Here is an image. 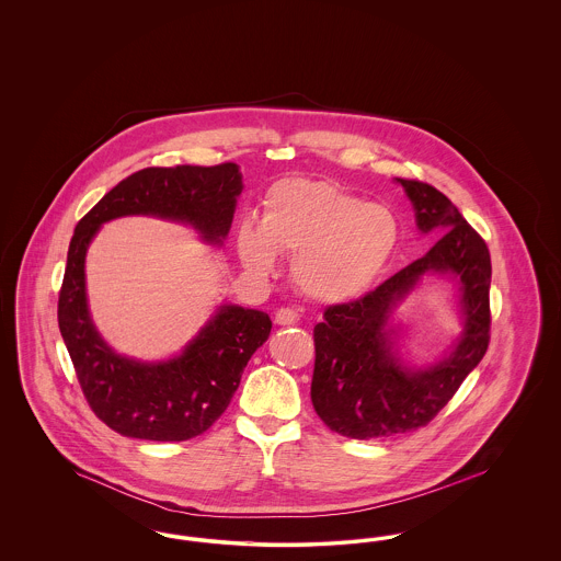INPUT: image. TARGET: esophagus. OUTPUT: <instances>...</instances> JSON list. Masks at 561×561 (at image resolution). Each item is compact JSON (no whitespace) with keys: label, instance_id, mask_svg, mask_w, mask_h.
Instances as JSON below:
<instances>
[{"label":"esophagus","instance_id":"1","mask_svg":"<svg viewBox=\"0 0 561 561\" xmlns=\"http://www.w3.org/2000/svg\"><path fill=\"white\" fill-rule=\"evenodd\" d=\"M298 311L296 309H290V307H282V309H277V313H275V323L277 325H294L296 321H298Z\"/></svg>","mask_w":561,"mask_h":561}]
</instances>
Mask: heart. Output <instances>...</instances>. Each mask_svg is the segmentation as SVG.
<instances>
[{"label":"heart","mask_w":561,"mask_h":561,"mask_svg":"<svg viewBox=\"0 0 561 561\" xmlns=\"http://www.w3.org/2000/svg\"><path fill=\"white\" fill-rule=\"evenodd\" d=\"M400 240L398 216L325 179L277 181L263 199L261 222L243 220L238 254L243 267L267 277L277 254L294 256L300 293L343 302L366 293L391 261Z\"/></svg>","instance_id":"heart-1"}]
</instances>
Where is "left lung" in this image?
Masks as SVG:
<instances>
[{"label":"left lung","mask_w":561,"mask_h":561,"mask_svg":"<svg viewBox=\"0 0 561 561\" xmlns=\"http://www.w3.org/2000/svg\"><path fill=\"white\" fill-rule=\"evenodd\" d=\"M412 202L416 229L439 240L376 290L323 311L313 330L311 401L321 421L351 439L389 437L425 427L453 400L490 343V252L453 202L435 187L396 179ZM427 276L450 278L463 330L433 365L400 353V302Z\"/></svg>","instance_id":"1"}]
</instances>
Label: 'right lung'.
I'll list each match as a JSON object with an SVG mask.
<instances>
[{"mask_svg":"<svg viewBox=\"0 0 561 561\" xmlns=\"http://www.w3.org/2000/svg\"><path fill=\"white\" fill-rule=\"evenodd\" d=\"M238 163L145 168L78 222L58 296V328L94 414L119 435L185 442L213 427L240 387L241 373L271 334L265 311L222 302L185 348L161 362L119 355L101 336L85 293V254L101 227L122 216L183 222L222 245L240 197Z\"/></svg>","mask_w":561,"mask_h":561,"instance_id":"right-lung-1","label":"right lung"}]
</instances>
